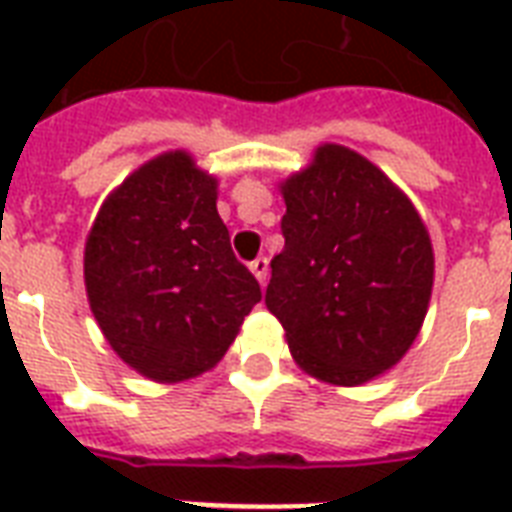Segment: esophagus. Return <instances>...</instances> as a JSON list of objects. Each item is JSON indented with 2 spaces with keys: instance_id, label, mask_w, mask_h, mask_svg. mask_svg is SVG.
I'll use <instances>...</instances> for the list:
<instances>
[{
  "instance_id": "34e87169",
  "label": "esophagus",
  "mask_w": 512,
  "mask_h": 512,
  "mask_svg": "<svg viewBox=\"0 0 512 512\" xmlns=\"http://www.w3.org/2000/svg\"><path fill=\"white\" fill-rule=\"evenodd\" d=\"M249 271L255 273V279L260 281V284H265V279H268V260H265V257H257V260L249 263Z\"/></svg>"
}]
</instances>
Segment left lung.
<instances>
[{"mask_svg": "<svg viewBox=\"0 0 512 512\" xmlns=\"http://www.w3.org/2000/svg\"><path fill=\"white\" fill-rule=\"evenodd\" d=\"M279 191L284 249L271 260L268 311L311 377L356 388L417 340L436 257L412 199L353 148L324 143Z\"/></svg>", "mask_w": 512, "mask_h": 512, "instance_id": "8db88e82", "label": "left lung"}]
</instances>
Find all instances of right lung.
<instances>
[{"instance_id": "obj_1", "label": "right lung", "mask_w": 512, "mask_h": 512, "mask_svg": "<svg viewBox=\"0 0 512 512\" xmlns=\"http://www.w3.org/2000/svg\"><path fill=\"white\" fill-rule=\"evenodd\" d=\"M84 287L116 356L154 382L212 369L263 297L233 257L217 177L183 148L108 193L84 244Z\"/></svg>"}]
</instances>
